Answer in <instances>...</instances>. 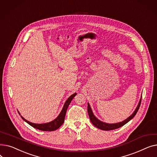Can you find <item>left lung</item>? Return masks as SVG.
I'll return each instance as SVG.
<instances>
[{
  "label": "left lung",
  "mask_w": 157,
  "mask_h": 157,
  "mask_svg": "<svg viewBox=\"0 0 157 157\" xmlns=\"http://www.w3.org/2000/svg\"><path fill=\"white\" fill-rule=\"evenodd\" d=\"M141 99H140L139 102V104L137 106L136 110L134 111V112L128 118H127L124 121H123L120 122V123H104V122H102V121H100L99 120H98L95 117V115L94 114V113L92 112V110L91 109V107H90V104L88 103L87 109H88V116L90 117V121H91V122L92 123V124L95 127H96L97 128H99L101 130H114V129L118 128L123 126L125 124H126L127 123H128L130 120H131L135 117V115L136 114V113H137V111L139 109L140 105H141Z\"/></svg>",
  "instance_id": "obj_1"
}]
</instances>
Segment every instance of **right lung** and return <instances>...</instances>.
I'll use <instances>...</instances> for the list:
<instances>
[{"mask_svg": "<svg viewBox=\"0 0 157 157\" xmlns=\"http://www.w3.org/2000/svg\"><path fill=\"white\" fill-rule=\"evenodd\" d=\"M76 93L72 94L71 96H70L67 100L66 101V102L64 104V105L63 107V109L61 111L60 114L56 118H55L54 120L49 122V123H41V124H37V123H31L27 120L23 118L21 116V118L25 121H26L27 123L32 127H33L35 128H37L38 130H42V131H54L56 130V129L59 128L62 124L63 123L65 117V114L66 112H67V109L68 106L69 105L71 102L72 101V98L76 96ZM20 114V113H18Z\"/></svg>", "mask_w": 157, "mask_h": 157, "instance_id": "obj_1", "label": "right lung"}]
</instances>
